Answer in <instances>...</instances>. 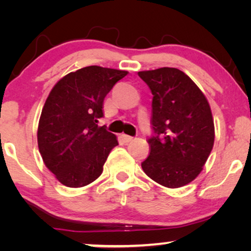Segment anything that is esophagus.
I'll return each mask as SVG.
<instances>
[{
	"mask_svg": "<svg viewBox=\"0 0 251 251\" xmlns=\"http://www.w3.org/2000/svg\"><path fill=\"white\" fill-rule=\"evenodd\" d=\"M121 138H122L123 142L126 143V144L130 143V142H132V140H133L132 137H130V136H128V135H122Z\"/></svg>",
	"mask_w": 251,
	"mask_h": 251,
	"instance_id": "obj_1",
	"label": "esophagus"
}]
</instances>
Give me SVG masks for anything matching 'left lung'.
<instances>
[{
  "instance_id": "left-lung-1",
  "label": "left lung",
  "mask_w": 251,
  "mask_h": 251,
  "mask_svg": "<svg viewBox=\"0 0 251 251\" xmlns=\"http://www.w3.org/2000/svg\"><path fill=\"white\" fill-rule=\"evenodd\" d=\"M153 95L155 136L147 139L150 155L142 168L168 188L190 184L203 169L215 142L210 105L200 88L178 68L138 72Z\"/></svg>"
}]
</instances>
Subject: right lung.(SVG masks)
I'll list each match as a JSON object with an SVG mask.
<instances>
[{
    "mask_svg": "<svg viewBox=\"0 0 251 251\" xmlns=\"http://www.w3.org/2000/svg\"><path fill=\"white\" fill-rule=\"evenodd\" d=\"M126 71L83 67L61 77L51 89L37 126V145L46 167L67 187H83L102 173L114 133L97 123L104 98Z\"/></svg>",
    "mask_w": 251,
    "mask_h": 251,
    "instance_id": "obj_1",
    "label": "right lung"
}]
</instances>
